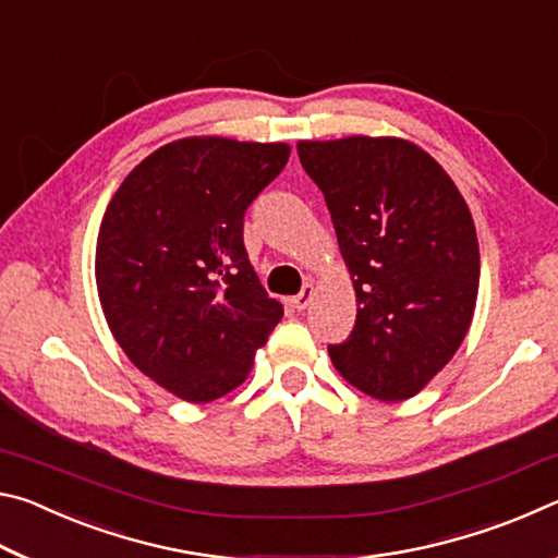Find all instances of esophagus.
<instances>
[{
  "label": "esophagus",
  "instance_id": "esophagus-1",
  "mask_svg": "<svg viewBox=\"0 0 558 558\" xmlns=\"http://www.w3.org/2000/svg\"><path fill=\"white\" fill-rule=\"evenodd\" d=\"M313 298H315V286H310V282H307V286H302V290L290 302H292V307H295V310H305L310 302H313Z\"/></svg>",
  "mask_w": 558,
  "mask_h": 558
}]
</instances>
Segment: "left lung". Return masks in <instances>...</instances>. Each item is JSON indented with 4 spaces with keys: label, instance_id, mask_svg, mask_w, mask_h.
<instances>
[{
    "label": "left lung",
    "instance_id": "obj_1",
    "mask_svg": "<svg viewBox=\"0 0 558 558\" xmlns=\"http://www.w3.org/2000/svg\"><path fill=\"white\" fill-rule=\"evenodd\" d=\"M300 162L323 189L356 290V323L329 344L359 391L403 401L430 381L468 335L480 248L458 186L405 140L300 143Z\"/></svg>",
    "mask_w": 558,
    "mask_h": 558
}]
</instances>
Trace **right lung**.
Returning <instances> with one entry per match:
<instances>
[{
	"label": "right lung",
	"instance_id": "right-lung-1",
	"mask_svg": "<svg viewBox=\"0 0 558 558\" xmlns=\"http://www.w3.org/2000/svg\"><path fill=\"white\" fill-rule=\"evenodd\" d=\"M282 143L186 137L143 159L112 196L96 282L140 372L192 403L243 384L282 317L243 243L253 199L288 165Z\"/></svg>",
	"mask_w": 558,
	"mask_h": 558
}]
</instances>
